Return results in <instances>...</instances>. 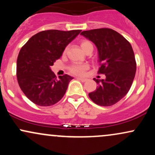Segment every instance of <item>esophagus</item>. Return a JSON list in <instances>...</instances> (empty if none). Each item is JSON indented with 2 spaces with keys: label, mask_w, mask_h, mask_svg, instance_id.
I'll list each match as a JSON object with an SVG mask.
<instances>
[{
  "label": "esophagus",
  "mask_w": 155,
  "mask_h": 155,
  "mask_svg": "<svg viewBox=\"0 0 155 155\" xmlns=\"http://www.w3.org/2000/svg\"><path fill=\"white\" fill-rule=\"evenodd\" d=\"M77 79L80 80V81H81L82 82H84V81H87V79H86V78H81V77H78Z\"/></svg>",
  "instance_id": "obj_1"
}]
</instances>
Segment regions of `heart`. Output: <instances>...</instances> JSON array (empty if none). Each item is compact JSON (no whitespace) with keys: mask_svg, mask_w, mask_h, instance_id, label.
<instances>
[{"mask_svg":"<svg viewBox=\"0 0 155 155\" xmlns=\"http://www.w3.org/2000/svg\"><path fill=\"white\" fill-rule=\"evenodd\" d=\"M81 49H83L84 51L86 52L87 51L89 50L90 49H93V46H92V43L90 41H89L87 40H83L81 41ZM66 49H65V51ZM89 68V65L87 64H72L70 67H69V71L71 74H74V75H77V76H81L84 75L85 74V72L87 71V70Z\"/></svg>","mask_w":155,"mask_h":155,"instance_id":"b5f03b06","label":"heart"}]
</instances>
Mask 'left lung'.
<instances>
[{
  "label": "left lung",
  "mask_w": 155,
  "mask_h": 155,
  "mask_svg": "<svg viewBox=\"0 0 155 155\" xmlns=\"http://www.w3.org/2000/svg\"><path fill=\"white\" fill-rule=\"evenodd\" d=\"M81 34L97 47L100 63L97 73L106 75L105 79H94L98 86L89 97L101 106L117 104L127 95L136 75V62L131 44L110 28L85 31Z\"/></svg>",
  "instance_id": "1"
}]
</instances>
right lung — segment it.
<instances>
[{
    "mask_svg": "<svg viewBox=\"0 0 155 155\" xmlns=\"http://www.w3.org/2000/svg\"><path fill=\"white\" fill-rule=\"evenodd\" d=\"M81 31L39 32L21 48L17 61V81L26 97L35 104L52 106L65 95L73 77L65 74L58 79L50 67Z\"/></svg>",
    "mask_w": 155,
    "mask_h": 155,
    "instance_id": "add662e5",
    "label": "right lung"
}]
</instances>
